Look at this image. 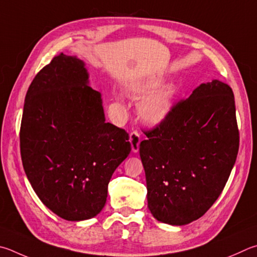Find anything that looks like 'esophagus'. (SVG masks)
<instances>
[{"label":"esophagus","instance_id":"esophagus-1","mask_svg":"<svg viewBox=\"0 0 257 257\" xmlns=\"http://www.w3.org/2000/svg\"><path fill=\"white\" fill-rule=\"evenodd\" d=\"M129 142L132 144V151L134 153H137L139 151V144H141V135L138 134V132L130 133Z\"/></svg>","mask_w":257,"mask_h":257}]
</instances>
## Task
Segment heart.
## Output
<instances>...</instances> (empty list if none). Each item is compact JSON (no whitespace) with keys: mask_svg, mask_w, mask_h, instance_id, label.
Here are the masks:
<instances>
[{"mask_svg":"<svg viewBox=\"0 0 257 257\" xmlns=\"http://www.w3.org/2000/svg\"><path fill=\"white\" fill-rule=\"evenodd\" d=\"M160 80L148 81L130 87V93L137 97L144 96L138 104V113L149 124H160L169 118L174 108L175 88L161 87Z\"/></svg>","mask_w":257,"mask_h":257,"instance_id":"b5f03b06","label":"heart"}]
</instances>
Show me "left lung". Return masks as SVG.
<instances>
[{
  "instance_id": "left-lung-1",
  "label": "left lung",
  "mask_w": 257,
  "mask_h": 257,
  "mask_svg": "<svg viewBox=\"0 0 257 257\" xmlns=\"http://www.w3.org/2000/svg\"><path fill=\"white\" fill-rule=\"evenodd\" d=\"M145 135L139 154L153 216L173 226L202 217L222 192L238 154L231 87L218 80L201 84Z\"/></svg>"
}]
</instances>
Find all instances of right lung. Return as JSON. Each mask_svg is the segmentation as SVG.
<instances>
[{"mask_svg": "<svg viewBox=\"0 0 257 257\" xmlns=\"http://www.w3.org/2000/svg\"><path fill=\"white\" fill-rule=\"evenodd\" d=\"M130 151L129 135L105 122L83 60L55 56L28 88L20 128L23 169L41 202L65 220L95 217Z\"/></svg>", "mask_w": 257, "mask_h": 257, "instance_id": "obj_1", "label": "right lung"}]
</instances>
